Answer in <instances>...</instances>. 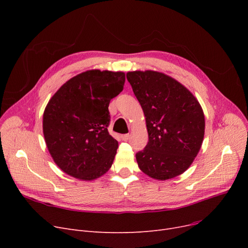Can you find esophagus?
<instances>
[{
    "label": "esophagus",
    "mask_w": 248,
    "mask_h": 248,
    "mask_svg": "<svg viewBox=\"0 0 248 248\" xmlns=\"http://www.w3.org/2000/svg\"><path fill=\"white\" fill-rule=\"evenodd\" d=\"M129 137H131V135H129V134H124V135H122V140H127L128 139H129Z\"/></svg>",
    "instance_id": "1"
}]
</instances>
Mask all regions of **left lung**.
I'll list each match as a JSON object with an SVG mask.
<instances>
[{
    "instance_id": "1",
    "label": "left lung",
    "mask_w": 248,
    "mask_h": 248,
    "mask_svg": "<svg viewBox=\"0 0 248 248\" xmlns=\"http://www.w3.org/2000/svg\"><path fill=\"white\" fill-rule=\"evenodd\" d=\"M146 116L149 141L136 155L149 177L165 181L183 174L198 155L205 134V116L198 99L165 73H126Z\"/></svg>"
}]
</instances>
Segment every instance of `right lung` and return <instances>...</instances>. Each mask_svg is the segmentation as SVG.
Here are the masks:
<instances>
[{"label":"right lung","instance_id":"add662e5","mask_svg":"<svg viewBox=\"0 0 248 248\" xmlns=\"http://www.w3.org/2000/svg\"><path fill=\"white\" fill-rule=\"evenodd\" d=\"M122 71L91 69L65 82L43 113V135L52 159L67 175L93 181L112 165L119 142L108 131L109 101L124 85Z\"/></svg>","mask_w":248,"mask_h":248}]
</instances>
